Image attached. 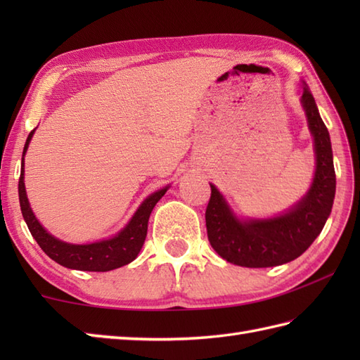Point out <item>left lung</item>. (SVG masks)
Here are the masks:
<instances>
[{
	"label": "left lung",
	"mask_w": 360,
	"mask_h": 360,
	"mask_svg": "<svg viewBox=\"0 0 360 360\" xmlns=\"http://www.w3.org/2000/svg\"><path fill=\"white\" fill-rule=\"evenodd\" d=\"M302 105L314 137L316 173L308 193L294 207L267 219H240L210 184L212 195L205 209L207 236L217 254L229 263L272 267L292 262L314 243L330 217L335 195L331 141L307 83H303Z\"/></svg>",
	"instance_id": "8db88e82"
}]
</instances>
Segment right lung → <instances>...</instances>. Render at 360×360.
<instances>
[{"label":"right lung","instance_id":"add662e5","mask_svg":"<svg viewBox=\"0 0 360 360\" xmlns=\"http://www.w3.org/2000/svg\"><path fill=\"white\" fill-rule=\"evenodd\" d=\"M35 129L29 133L25 150H22L21 158V174L18 181V195H20V207L22 218L29 227L30 233L38 243V246L53 262L62 264L65 267L75 271H91V272H106L117 269V267L131 263L133 259L139 254L145 236H147L148 229V218L151 210L156 202L162 198L167 192V188H160L158 192L151 193L145 200L139 209L136 210L129 223L122 229V231L112 236V238L91 243V244H71L56 238L51 233L44 231V227L38 223L32 209H30L26 188H25V155L29 147V142L32 139Z\"/></svg>","mask_w":360,"mask_h":360}]
</instances>
